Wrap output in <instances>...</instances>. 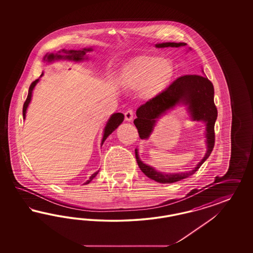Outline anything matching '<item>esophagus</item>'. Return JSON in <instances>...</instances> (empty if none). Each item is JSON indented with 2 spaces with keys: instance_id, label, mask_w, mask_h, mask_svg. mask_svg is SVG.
Here are the masks:
<instances>
[{
  "instance_id": "34e87169",
  "label": "esophagus",
  "mask_w": 253,
  "mask_h": 253,
  "mask_svg": "<svg viewBox=\"0 0 253 253\" xmlns=\"http://www.w3.org/2000/svg\"><path fill=\"white\" fill-rule=\"evenodd\" d=\"M124 116H125V120H126L127 122H131L132 119H133V111H132V110H127V111L124 113Z\"/></svg>"
}]
</instances>
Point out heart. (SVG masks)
<instances>
[{
	"mask_svg": "<svg viewBox=\"0 0 253 253\" xmlns=\"http://www.w3.org/2000/svg\"><path fill=\"white\" fill-rule=\"evenodd\" d=\"M175 77L173 63L156 55L138 56L127 67L123 84L133 91H140L146 99L160 96L171 85Z\"/></svg>",
	"mask_w": 253,
	"mask_h": 253,
	"instance_id": "heart-1",
	"label": "heart"
}]
</instances>
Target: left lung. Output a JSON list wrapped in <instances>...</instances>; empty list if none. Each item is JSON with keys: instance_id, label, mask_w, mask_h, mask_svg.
Returning a JSON list of instances; mask_svg holds the SVG:
<instances>
[{"instance_id": "obj_1", "label": "left lung", "mask_w": 253, "mask_h": 253, "mask_svg": "<svg viewBox=\"0 0 253 253\" xmlns=\"http://www.w3.org/2000/svg\"><path fill=\"white\" fill-rule=\"evenodd\" d=\"M184 42H162L157 43V48L180 47L185 46ZM190 49V48H189ZM204 75L203 69L201 70ZM184 106L193 122H202L205 124V137L207 151L203 159L192 170L166 173L159 171L140 160L138 149H135V158L140 169L146 176L161 184H172L191 176L204 163L211 153L214 146V124L217 120V108L214 105V88L206 76L200 75H184L178 78L160 96L147 101L136 111L137 118L134 120V125L137 128L141 139L147 140L153 132L159 119L167 111L173 109L176 106Z\"/></svg>"}]
</instances>
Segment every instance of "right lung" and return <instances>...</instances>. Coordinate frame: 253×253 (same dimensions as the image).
Wrapping results in <instances>:
<instances>
[{
  "label": "right lung",
  "mask_w": 253,
  "mask_h": 253,
  "mask_svg": "<svg viewBox=\"0 0 253 253\" xmlns=\"http://www.w3.org/2000/svg\"><path fill=\"white\" fill-rule=\"evenodd\" d=\"M92 48H83L82 50H66V49H62L60 51H58L57 53H47L43 57V60L48 63H52V62L56 61V60H69V61L81 62L84 60H87L88 56L86 55V53L88 52H92ZM43 72L42 73L41 77H42ZM40 77V78H41ZM40 78L37 79L36 81H34L29 89V93H28V97L25 101L23 106V119L25 120L26 118V113H27V109L31 103V97H32V92L35 88L36 84L40 82ZM124 120V115L123 113H114L110 116V118L108 119L107 124L104 128V133H103V138H102V142H101V146H103L104 142L106 141L109 134H111L114 130L123 123ZM99 170L95 171L94 173H92V175L89 178V180H87L84 184H89L94 177L98 174Z\"/></svg>",
  "instance_id": "add662e5"
}]
</instances>
